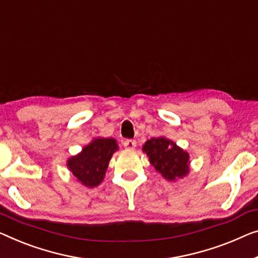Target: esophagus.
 I'll list each match as a JSON object with an SVG mask.
<instances>
[{
  "mask_svg": "<svg viewBox=\"0 0 258 258\" xmlns=\"http://www.w3.org/2000/svg\"><path fill=\"white\" fill-rule=\"evenodd\" d=\"M124 147L128 151H133L134 148L137 147V142L134 140H126L124 141Z\"/></svg>",
  "mask_w": 258,
  "mask_h": 258,
  "instance_id": "obj_1",
  "label": "esophagus"
}]
</instances>
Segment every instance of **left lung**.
Returning a JSON list of instances; mask_svg holds the SVG:
<instances>
[{"instance_id": "left-lung-1", "label": "left lung", "mask_w": 258, "mask_h": 258, "mask_svg": "<svg viewBox=\"0 0 258 258\" xmlns=\"http://www.w3.org/2000/svg\"><path fill=\"white\" fill-rule=\"evenodd\" d=\"M149 163L169 182L182 179L190 172V155L166 137L152 138L142 146Z\"/></svg>"}]
</instances>
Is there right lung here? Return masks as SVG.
Returning a JSON list of instances; mask_svg holds the SVG:
<instances>
[{"label": "right lung", "mask_w": 258, "mask_h": 258, "mask_svg": "<svg viewBox=\"0 0 258 258\" xmlns=\"http://www.w3.org/2000/svg\"><path fill=\"white\" fill-rule=\"evenodd\" d=\"M119 149L113 138H94L79 154L67 160V168L79 183L96 187L103 182L111 157Z\"/></svg>", "instance_id": "right-lung-1"}]
</instances>
